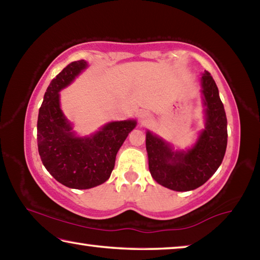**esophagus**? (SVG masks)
<instances>
[{
  "mask_svg": "<svg viewBox=\"0 0 260 260\" xmlns=\"http://www.w3.org/2000/svg\"><path fill=\"white\" fill-rule=\"evenodd\" d=\"M139 119L141 121V124H147V122H149V120L151 119V117L147 111H142L139 114Z\"/></svg>",
  "mask_w": 260,
  "mask_h": 260,
  "instance_id": "esophagus-1",
  "label": "esophagus"
}]
</instances>
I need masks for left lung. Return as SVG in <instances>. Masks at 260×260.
<instances>
[{
	"mask_svg": "<svg viewBox=\"0 0 260 260\" xmlns=\"http://www.w3.org/2000/svg\"><path fill=\"white\" fill-rule=\"evenodd\" d=\"M206 124L195 147L187 152L173 151L169 143L147 133L149 171L156 181L175 191L201 187L222 162L227 147V118L219 90L211 74L202 77Z\"/></svg>",
	"mask_w": 260,
	"mask_h": 260,
	"instance_id": "obj_1",
	"label": "left lung"
}]
</instances>
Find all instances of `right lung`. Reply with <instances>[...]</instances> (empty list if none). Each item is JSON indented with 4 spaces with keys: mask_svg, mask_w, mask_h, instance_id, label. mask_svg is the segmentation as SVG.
Returning a JSON list of instances; mask_svg holds the SVG:
<instances>
[{
    "mask_svg": "<svg viewBox=\"0 0 260 260\" xmlns=\"http://www.w3.org/2000/svg\"><path fill=\"white\" fill-rule=\"evenodd\" d=\"M85 60L69 64L52 79L38 117V149L43 165L57 181L73 189H89L107 181L116 156L136 122L114 121L89 138H77L59 108L61 88L83 69Z\"/></svg>",
    "mask_w": 260,
    "mask_h": 260,
    "instance_id": "obj_1",
    "label": "right lung"
}]
</instances>
